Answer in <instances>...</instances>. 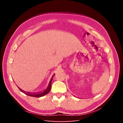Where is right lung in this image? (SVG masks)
<instances>
[{"instance_id":"right-lung-1","label":"right lung","mask_w":123,"mask_h":123,"mask_svg":"<svg viewBox=\"0 0 123 123\" xmlns=\"http://www.w3.org/2000/svg\"><path fill=\"white\" fill-rule=\"evenodd\" d=\"M55 75V74L54 75L52 76L51 79L49 81V85H48L47 88L44 90L43 91V92H25L24 90H22L20 88H19V87H18V89H19L20 90L21 92L24 93L26 95H27L28 96H33V97H35V98H40V97H42V96H43L44 95H45L46 94H47L48 93H49L51 90V83H52V80L53 79V77L54 76V75Z\"/></svg>"}]
</instances>
